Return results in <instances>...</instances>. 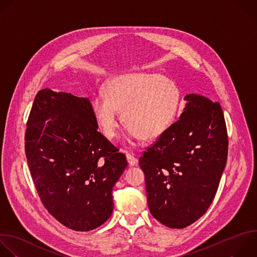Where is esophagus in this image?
Wrapping results in <instances>:
<instances>
[{"label": "esophagus", "instance_id": "1", "mask_svg": "<svg viewBox=\"0 0 257 257\" xmlns=\"http://www.w3.org/2000/svg\"><path fill=\"white\" fill-rule=\"evenodd\" d=\"M126 158H127V161L130 165H136L138 163V160L137 158L132 154V153H129V152H126Z\"/></svg>", "mask_w": 257, "mask_h": 257}]
</instances>
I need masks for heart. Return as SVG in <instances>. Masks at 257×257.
I'll use <instances>...</instances> for the list:
<instances>
[{
  "instance_id": "heart-1",
  "label": "heart",
  "mask_w": 257,
  "mask_h": 257,
  "mask_svg": "<svg viewBox=\"0 0 257 257\" xmlns=\"http://www.w3.org/2000/svg\"><path fill=\"white\" fill-rule=\"evenodd\" d=\"M181 103L178 84L158 73H129L110 79L105 96L92 100V110L103 134L114 139L120 128L118 111L128 125L129 139L151 140L176 119Z\"/></svg>"
}]
</instances>
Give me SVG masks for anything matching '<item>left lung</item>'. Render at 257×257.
I'll return each instance as SVG.
<instances>
[{
  "label": "left lung",
  "mask_w": 257,
  "mask_h": 257,
  "mask_svg": "<svg viewBox=\"0 0 257 257\" xmlns=\"http://www.w3.org/2000/svg\"><path fill=\"white\" fill-rule=\"evenodd\" d=\"M180 119L143 152L147 203L152 216L182 229L212 204L226 166L228 135L222 108L190 94Z\"/></svg>",
  "instance_id": "obj_1"
}]
</instances>
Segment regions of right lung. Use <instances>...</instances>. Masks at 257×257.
<instances>
[{
    "instance_id": "obj_1",
    "label": "right lung",
    "mask_w": 257,
    "mask_h": 257,
    "mask_svg": "<svg viewBox=\"0 0 257 257\" xmlns=\"http://www.w3.org/2000/svg\"><path fill=\"white\" fill-rule=\"evenodd\" d=\"M98 131L88 98L39 91L25 133L30 174L46 210L74 231H90L112 215L113 187L127 166Z\"/></svg>"
}]
</instances>
